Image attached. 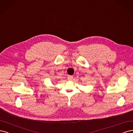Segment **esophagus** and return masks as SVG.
I'll list each match as a JSON object with an SVG mask.
<instances>
[{
    "instance_id": "obj_1",
    "label": "esophagus",
    "mask_w": 133,
    "mask_h": 133,
    "mask_svg": "<svg viewBox=\"0 0 133 133\" xmlns=\"http://www.w3.org/2000/svg\"><path fill=\"white\" fill-rule=\"evenodd\" d=\"M72 78H73L72 76H68V79L69 80H72Z\"/></svg>"
}]
</instances>
